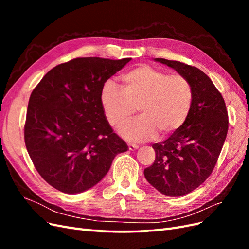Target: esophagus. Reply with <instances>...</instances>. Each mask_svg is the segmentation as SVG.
<instances>
[{
  "mask_svg": "<svg viewBox=\"0 0 249 249\" xmlns=\"http://www.w3.org/2000/svg\"><path fill=\"white\" fill-rule=\"evenodd\" d=\"M127 146H129L130 150H135L139 147L137 144H134V143H127Z\"/></svg>",
  "mask_w": 249,
  "mask_h": 249,
  "instance_id": "1",
  "label": "esophagus"
}]
</instances>
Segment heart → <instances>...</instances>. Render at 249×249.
<instances>
[{
  "label": "heart",
  "mask_w": 249,
  "mask_h": 249,
  "mask_svg": "<svg viewBox=\"0 0 249 249\" xmlns=\"http://www.w3.org/2000/svg\"><path fill=\"white\" fill-rule=\"evenodd\" d=\"M192 96L186 77L141 64L120 77V88L112 82L106 83L101 91V104L113 127L129 122L137 109L140 116L123 126L120 134L132 141H144L156 134L166 138L178 131L189 115Z\"/></svg>",
  "instance_id": "b5f03b06"
}]
</instances>
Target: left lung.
<instances>
[{"mask_svg": "<svg viewBox=\"0 0 249 249\" xmlns=\"http://www.w3.org/2000/svg\"><path fill=\"white\" fill-rule=\"evenodd\" d=\"M155 60L186 77L193 92L186 122L168 139L153 144L156 159L144 169L150 185L177 197L196 189L212 173L227 138L229 115L221 93L205 72L178 61Z\"/></svg>", "mask_w": 249, "mask_h": 249, "instance_id": "obj_1", "label": "left lung"}]
</instances>
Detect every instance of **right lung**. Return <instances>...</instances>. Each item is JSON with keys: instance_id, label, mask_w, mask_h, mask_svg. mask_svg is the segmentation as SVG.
<instances>
[{"instance_id": "1", "label": "right lung", "mask_w": 249, "mask_h": 249, "mask_svg": "<svg viewBox=\"0 0 249 249\" xmlns=\"http://www.w3.org/2000/svg\"><path fill=\"white\" fill-rule=\"evenodd\" d=\"M131 61L76 58L52 69L29 100L25 143L42 178L55 189L86 191L107 175L125 142L113 133L101 104L102 88Z\"/></svg>"}]
</instances>
